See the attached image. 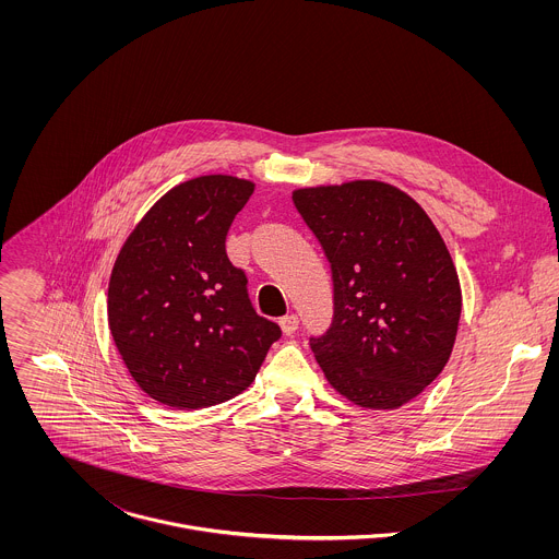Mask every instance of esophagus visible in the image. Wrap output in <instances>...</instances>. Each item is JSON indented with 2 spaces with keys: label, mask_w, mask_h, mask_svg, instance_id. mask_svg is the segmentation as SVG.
I'll return each instance as SVG.
<instances>
[{
  "label": "esophagus",
  "mask_w": 559,
  "mask_h": 559,
  "mask_svg": "<svg viewBox=\"0 0 559 559\" xmlns=\"http://www.w3.org/2000/svg\"><path fill=\"white\" fill-rule=\"evenodd\" d=\"M280 326H282V331H284L286 335H290V333H295L297 326H299V317H297V314H286V317L280 319Z\"/></svg>",
  "instance_id": "1"
}]
</instances>
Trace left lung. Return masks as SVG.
Segmentation results:
<instances>
[{
  "mask_svg": "<svg viewBox=\"0 0 559 559\" xmlns=\"http://www.w3.org/2000/svg\"><path fill=\"white\" fill-rule=\"evenodd\" d=\"M331 264L333 322L310 346L326 381L366 408H399L445 368L463 295L426 211L399 187L350 180L293 191Z\"/></svg>",
  "mask_w": 559,
  "mask_h": 559,
  "instance_id": "obj_1",
  "label": "left lung"
}]
</instances>
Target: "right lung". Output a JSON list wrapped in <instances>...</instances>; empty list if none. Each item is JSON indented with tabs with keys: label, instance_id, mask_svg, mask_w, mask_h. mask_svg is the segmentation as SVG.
<instances>
[{
	"label": "right lung",
	"instance_id": "obj_1",
	"mask_svg": "<svg viewBox=\"0 0 559 559\" xmlns=\"http://www.w3.org/2000/svg\"><path fill=\"white\" fill-rule=\"evenodd\" d=\"M253 182L209 174L169 189L114 262L107 320L133 381L160 404L206 408L247 390L282 329L255 314L226 237Z\"/></svg>",
	"mask_w": 559,
	"mask_h": 559
}]
</instances>
